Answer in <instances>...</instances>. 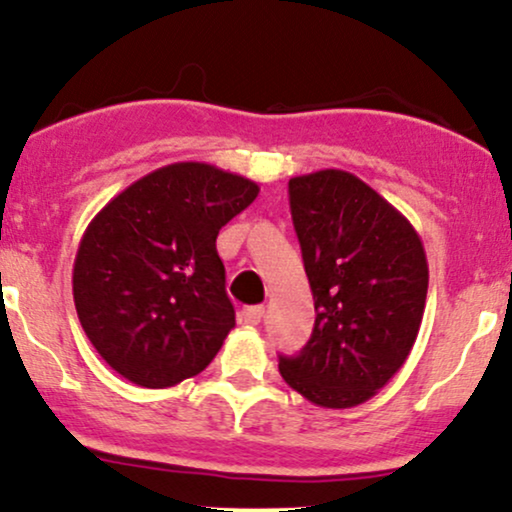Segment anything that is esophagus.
<instances>
[{"label":"esophagus","instance_id":"obj_1","mask_svg":"<svg viewBox=\"0 0 512 512\" xmlns=\"http://www.w3.org/2000/svg\"><path fill=\"white\" fill-rule=\"evenodd\" d=\"M263 314H266V309H263V306H244L242 314L239 316H242V321L249 323V326H258Z\"/></svg>","mask_w":512,"mask_h":512}]
</instances>
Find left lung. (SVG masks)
I'll use <instances>...</instances> for the list:
<instances>
[{"instance_id":"obj_1","label":"left lung","mask_w":512,"mask_h":512,"mask_svg":"<svg viewBox=\"0 0 512 512\" xmlns=\"http://www.w3.org/2000/svg\"><path fill=\"white\" fill-rule=\"evenodd\" d=\"M290 210L316 323L280 376L328 410L357 407L410 357L424 318L429 266L412 222L345 170L290 179Z\"/></svg>"}]
</instances>
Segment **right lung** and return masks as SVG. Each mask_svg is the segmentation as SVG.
Instances as JSON below:
<instances>
[{
    "label": "right lung",
    "mask_w": 512,
    "mask_h": 512,
    "mask_svg": "<svg viewBox=\"0 0 512 512\" xmlns=\"http://www.w3.org/2000/svg\"><path fill=\"white\" fill-rule=\"evenodd\" d=\"M258 184L174 162L126 186L90 220L74 261L88 340L126 381L170 388L201 374L234 328L215 239Z\"/></svg>",
    "instance_id": "obj_1"
}]
</instances>
